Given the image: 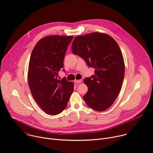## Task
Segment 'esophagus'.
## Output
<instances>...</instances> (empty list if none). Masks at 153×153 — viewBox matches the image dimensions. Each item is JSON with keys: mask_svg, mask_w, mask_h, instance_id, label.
<instances>
[{"mask_svg": "<svg viewBox=\"0 0 153 153\" xmlns=\"http://www.w3.org/2000/svg\"><path fill=\"white\" fill-rule=\"evenodd\" d=\"M82 82V80H74V82L76 83V84H80V83H81Z\"/></svg>", "mask_w": 153, "mask_h": 153, "instance_id": "1", "label": "esophagus"}]
</instances>
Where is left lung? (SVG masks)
Here are the masks:
<instances>
[{"label": "left lung", "mask_w": 153, "mask_h": 153, "mask_svg": "<svg viewBox=\"0 0 153 153\" xmlns=\"http://www.w3.org/2000/svg\"><path fill=\"white\" fill-rule=\"evenodd\" d=\"M71 49L95 69L94 75L84 80L88 90L83 99L91 108L105 110L117 99L124 76V62L118 45L107 34L93 32L76 36Z\"/></svg>", "instance_id": "1"}]
</instances>
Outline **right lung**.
<instances>
[{"label":"right lung","instance_id":"add662e5","mask_svg":"<svg viewBox=\"0 0 153 153\" xmlns=\"http://www.w3.org/2000/svg\"><path fill=\"white\" fill-rule=\"evenodd\" d=\"M73 38V36H46L38 41L31 53L28 69L29 88L36 103L51 115L61 113L66 107L74 90L73 82L65 77L58 79L68 46Z\"/></svg>","mask_w":153,"mask_h":153}]
</instances>
